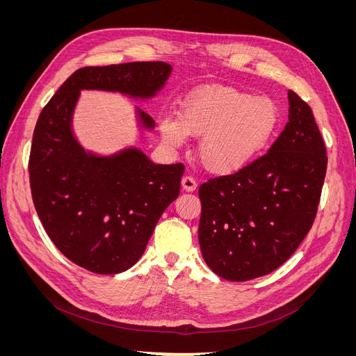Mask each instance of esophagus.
I'll list each match as a JSON object with an SVG mask.
<instances>
[{"label":"esophagus","instance_id":"obj_1","mask_svg":"<svg viewBox=\"0 0 356 356\" xmlns=\"http://www.w3.org/2000/svg\"><path fill=\"white\" fill-rule=\"evenodd\" d=\"M181 187L184 191H195L197 188V182L195 181V178L184 177L181 179Z\"/></svg>","mask_w":356,"mask_h":356}]
</instances>
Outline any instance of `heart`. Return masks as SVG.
I'll use <instances>...</instances> for the list:
<instances>
[{
	"label": "heart",
	"mask_w": 356,
	"mask_h": 356,
	"mask_svg": "<svg viewBox=\"0 0 356 356\" xmlns=\"http://www.w3.org/2000/svg\"><path fill=\"white\" fill-rule=\"evenodd\" d=\"M281 122L273 99L230 88H203L182 102L178 117H163L160 132L179 145L186 135L203 136L202 165L218 175L236 174L263 154Z\"/></svg>",
	"instance_id": "1"
}]
</instances>
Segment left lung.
Wrapping results in <instances>:
<instances>
[{"instance_id":"left-lung-1","label":"left lung","mask_w":356,"mask_h":356,"mask_svg":"<svg viewBox=\"0 0 356 356\" xmlns=\"http://www.w3.org/2000/svg\"><path fill=\"white\" fill-rule=\"evenodd\" d=\"M289 115L268 152L199 187L203 260L222 279L268 275L296 252L315 221L327 172L324 139L310 106L288 92Z\"/></svg>"}]
</instances>
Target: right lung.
I'll return each mask as SVG.
<instances>
[{"label": "right lung", "instance_id": "add662e5", "mask_svg": "<svg viewBox=\"0 0 356 356\" xmlns=\"http://www.w3.org/2000/svg\"><path fill=\"white\" fill-rule=\"evenodd\" d=\"M170 72L165 62L80 68L38 117L29 154L32 200L51 242L86 270L122 273L141 258L161 213L179 195L184 165H156L138 148L111 156L86 152L72 134L80 92L149 99ZM136 115L152 131L153 118L139 108Z\"/></svg>", "mask_w": 356, "mask_h": 356}]
</instances>
